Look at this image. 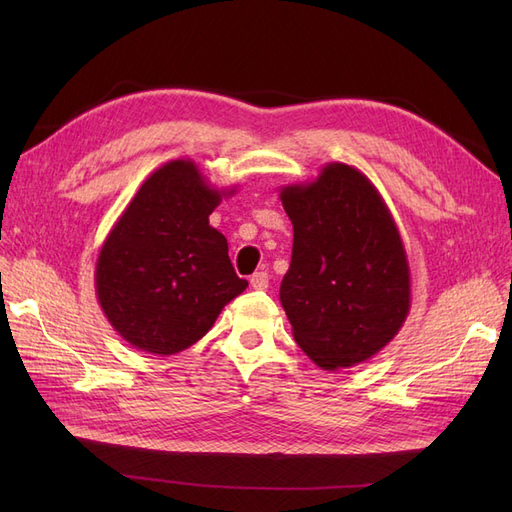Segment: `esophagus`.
Masks as SVG:
<instances>
[{
    "label": "esophagus",
    "mask_w": 512,
    "mask_h": 512,
    "mask_svg": "<svg viewBox=\"0 0 512 512\" xmlns=\"http://www.w3.org/2000/svg\"><path fill=\"white\" fill-rule=\"evenodd\" d=\"M250 284H252L254 290H267L269 288V275H267V271H256L250 277Z\"/></svg>",
    "instance_id": "34e87169"
}]
</instances>
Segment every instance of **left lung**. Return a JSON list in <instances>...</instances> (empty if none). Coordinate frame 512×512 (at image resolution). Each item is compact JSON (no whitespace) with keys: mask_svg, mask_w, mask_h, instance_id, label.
<instances>
[{"mask_svg":"<svg viewBox=\"0 0 512 512\" xmlns=\"http://www.w3.org/2000/svg\"><path fill=\"white\" fill-rule=\"evenodd\" d=\"M292 258L280 301L294 342L322 369L365 363L404 327L410 267L384 198L359 168L331 162L284 185Z\"/></svg>","mask_w":512,"mask_h":512,"instance_id":"obj_1","label":"left lung"}]
</instances>
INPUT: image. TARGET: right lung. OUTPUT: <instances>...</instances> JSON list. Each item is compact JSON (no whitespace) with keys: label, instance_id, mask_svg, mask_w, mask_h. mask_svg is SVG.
Returning a JSON list of instances; mask_svg holds the SVG:
<instances>
[{"label":"right lung","instance_id":"add662e5","mask_svg":"<svg viewBox=\"0 0 512 512\" xmlns=\"http://www.w3.org/2000/svg\"><path fill=\"white\" fill-rule=\"evenodd\" d=\"M232 194L209 185L192 160H170L119 215L100 247L96 294L130 346L160 356L190 348L247 288L226 237L209 226Z\"/></svg>","mask_w":512,"mask_h":512}]
</instances>
